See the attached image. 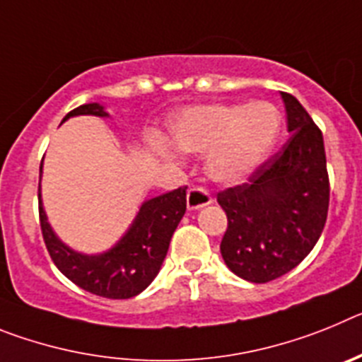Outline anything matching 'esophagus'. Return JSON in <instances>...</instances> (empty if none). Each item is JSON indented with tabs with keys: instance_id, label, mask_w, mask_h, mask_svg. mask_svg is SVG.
<instances>
[{
	"instance_id": "1",
	"label": "esophagus",
	"mask_w": 362,
	"mask_h": 362,
	"mask_svg": "<svg viewBox=\"0 0 362 362\" xmlns=\"http://www.w3.org/2000/svg\"><path fill=\"white\" fill-rule=\"evenodd\" d=\"M212 203V196L209 190H204L203 187H192L187 194V206L188 210H197L203 209L206 204Z\"/></svg>"
}]
</instances>
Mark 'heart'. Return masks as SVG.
<instances>
[{
	"label": "heart",
	"mask_w": 362,
	"mask_h": 362,
	"mask_svg": "<svg viewBox=\"0 0 362 362\" xmlns=\"http://www.w3.org/2000/svg\"><path fill=\"white\" fill-rule=\"evenodd\" d=\"M279 130V110L267 101L197 105L170 121L172 143L187 153H206V174L226 185L241 183L264 161ZM161 153L175 158L165 145Z\"/></svg>",
	"instance_id": "heart-1"
}]
</instances>
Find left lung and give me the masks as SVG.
<instances>
[{
    "label": "left lung",
    "instance_id": "obj_1",
    "mask_svg": "<svg viewBox=\"0 0 362 362\" xmlns=\"http://www.w3.org/2000/svg\"><path fill=\"white\" fill-rule=\"evenodd\" d=\"M281 98L292 137L246 183L217 194L228 219L221 255L250 283H268L296 268L321 238L330 203L321 130L292 94Z\"/></svg>",
    "mask_w": 362,
    "mask_h": 362
}]
</instances>
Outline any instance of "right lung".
<instances>
[{"mask_svg": "<svg viewBox=\"0 0 362 362\" xmlns=\"http://www.w3.org/2000/svg\"><path fill=\"white\" fill-rule=\"evenodd\" d=\"M107 117L99 103L81 105L69 112L63 121L72 116ZM41 175V166H40ZM187 212V187L152 197L141 204L129 232L99 255H85L59 241L50 228L40 194V225L54 264L63 276L86 292L107 299H130L141 293L161 270L168 252L172 233Z\"/></svg>", "mask_w": 362, "mask_h": 362, "instance_id": "right-lung-1", "label": "right lung"}]
</instances>
